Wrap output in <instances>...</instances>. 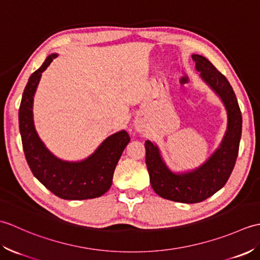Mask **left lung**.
<instances>
[{
	"instance_id": "left-lung-1",
	"label": "left lung",
	"mask_w": 260,
	"mask_h": 260,
	"mask_svg": "<svg viewBox=\"0 0 260 260\" xmlns=\"http://www.w3.org/2000/svg\"><path fill=\"white\" fill-rule=\"evenodd\" d=\"M192 59L200 78L221 99L227 110V129L219 147L199 168L173 172L155 143L145 142L146 165L153 190L159 197L182 203L201 202L225 184L238 156L242 126L238 101L227 78L206 57L192 54Z\"/></svg>"
}]
</instances>
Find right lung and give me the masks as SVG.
<instances>
[{
	"label": "right lung",
	"instance_id": "1",
	"mask_svg": "<svg viewBox=\"0 0 260 260\" xmlns=\"http://www.w3.org/2000/svg\"><path fill=\"white\" fill-rule=\"evenodd\" d=\"M58 53L48 56L31 75L24 88L19 109V127L26 162L33 175L53 194L64 200H86L105 194L121 153L131 139L126 131L108 136L96 151L81 161H64L48 150L39 137L33 120V99L45 71Z\"/></svg>",
	"mask_w": 260,
	"mask_h": 260
}]
</instances>
